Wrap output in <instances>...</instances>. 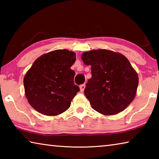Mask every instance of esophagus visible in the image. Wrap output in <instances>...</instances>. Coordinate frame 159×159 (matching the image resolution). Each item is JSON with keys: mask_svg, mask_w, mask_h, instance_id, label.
Returning <instances> with one entry per match:
<instances>
[{"mask_svg": "<svg viewBox=\"0 0 159 159\" xmlns=\"http://www.w3.org/2000/svg\"><path fill=\"white\" fill-rule=\"evenodd\" d=\"M85 84H82L80 85V92H83L85 90Z\"/></svg>", "mask_w": 159, "mask_h": 159, "instance_id": "1", "label": "esophagus"}]
</instances>
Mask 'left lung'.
I'll use <instances>...</instances> for the list:
<instances>
[{"mask_svg":"<svg viewBox=\"0 0 159 159\" xmlns=\"http://www.w3.org/2000/svg\"><path fill=\"white\" fill-rule=\"evenodd\" d=\"M81 59L85 65L91 66L92 77L84 94L93 108L104 115L123 111L135 97L139 82L128 59L104 49L83 52Z\"/></svg>","mask_w":159,"mask_h":159,"instance_id":"left-lung-1","label":"left lung"}]
</instances>
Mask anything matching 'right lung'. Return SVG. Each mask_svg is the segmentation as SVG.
I'll return each instance as SVG.
<instances>
[{
    "instance_id": "right-lung-1",
    "label": "right lung",
    "mask_w": 159,
    "mask_h": 159,
    "mask_svg": "<svg viewBox=\"0 0 159 159\" xmlns=\"http://www.w3.org/2000/svg\"><path fill=\"white\" fill-rule=\"evenodd\" d=\"M75 61L76 54L68 50H54L36 60L24 78L26 98L34 109L56 116L69 108L80 90L71 69Z\"/></svg>"
}]
</instances>
